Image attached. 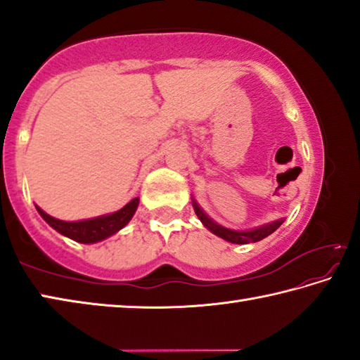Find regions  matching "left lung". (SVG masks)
<instances>
[{"label": "left lung", "mask_w": 360, "mask_h": 360, "mask_svg": "<svg viewBox=\"0 0 360 360\" xmlns=\"http://www.w3.org/2000/svg\"><path fill=\"white\" fill-rule=\"evenodd\" d=\"M192 206L195 210V214L198 216L200 221L208 229L211 233H214L219 238H222L229 243H233V245H246V243H257L260 240L266 238L268 235H271L276 229L281 227V224L284 222L283 219H278V221L268 222L264 225H259V227L254 229H248V230H233V229H227L224 225L217 224L214 219H211L206 212L200 208V205L197 203V200L192 197Z\"/></svg>", "instance_id": "1"}]
</instances>
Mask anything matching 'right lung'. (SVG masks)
<instances>
[{
  "label": "right lung",
  "mask_w": 360,
  "mask_h": 360,
  "mask_svg": "<svg viewBox=\"0 0 360 360\" xmlns=\"http://www.w3.org/2000/svg\"><path fill=\"white\" fill-rule=\"evenodd\" d=\"M138 205L139 197L130 200L124 208H120L117 211L98 217L84 219V221H60L57 217L49 216L38 205L34 206L41 217L44 219L53 230H57L58 233L68 236L70 240H75L77 243H84V245H94V243L106 240L109 236L117 233L119 230L124 229L125 225L131 221V217L135 216Z\"/></svg>",
  "instance_id": "1"
}]
</instances>
